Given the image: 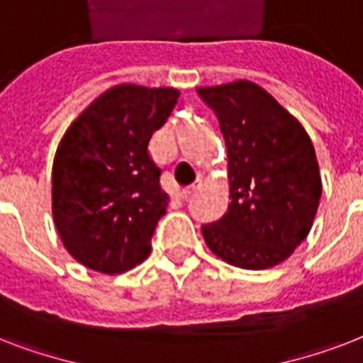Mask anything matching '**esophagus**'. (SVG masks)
I'll return each mask as SVG.
<instances>
[{"mask_svg": "<svg viewBox=\"0 0 363 363\" xmlns=\"http://www.w3.org/2000/svg\"><path fill=\"white\" fill-rule=\"evenodd\" d=\"M201 186H203V182H201V179H198V181L194 182L192 186L186 188V190H182V192L179 194V196H181V199H190V198H192V196H194V194L198 192V190H199V188H201Z\"/></svg>", "mask_w": 363, "mask_h": 363, "instance_id": "esophagus-1", "label": "esophagus"}]
</instances>
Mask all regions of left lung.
<instances>
[{
  "instance_id": "8db88e82",
  "label": "left lung",
  "mask_w": 363,
  "mask_h": 363,
  "mask_svg": "<svg viewBox=\"0 0 363 363\" xmlns=\"http://www.w3.org/2000/svg\"><path fill=\"white\" fill-rule=\"evenodd\" d=\"M226 141L230 203L201 228L207 247L226 264L269 269L309 235L320 205L315 147L301 122L250 81L198 88Z\"/></svg>"
}]
</instances>
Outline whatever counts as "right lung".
<instances>
[{
	"mask_svg": "<svg viewBox=\"0 0 363 363\" xmlns=\"http://www.w3.org/2000/svg\"><path fill=\"white\" fill-rule=\"evenodd\" d=\"M177 88L116 84L65 130L52 164V218L65 250L88 269L121 275L148 258L169 196L148 152Z\"/></svg>",
	"mask_w": 363,
	"mask_h": 363,
	"instance_id": "1",
	"label": "right lung"
}]
</instances>
